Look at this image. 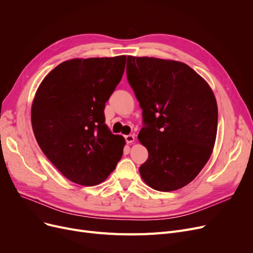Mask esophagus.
I'll use <instances>...</instances> for the list:
<instances>
[{
  "mask_svg": "<svg viewBox=\"0 0 253 253\" xmlns=\"http://www.w3.org/2000/svg\"><path fill=\"white\" fill-rule=\"evenodd\" d=\"M125 139H126L127 143H132V142H134L135 137L133 134H129V135H125Z\"/></svg>",
  "mask_w": 253,
  "mask_h": 253,
  "instance_id": "obj_1",
  "label": "esophagus"
}]
</instances>
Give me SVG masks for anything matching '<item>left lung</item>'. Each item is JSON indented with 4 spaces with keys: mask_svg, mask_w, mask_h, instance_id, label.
Instances as JSON below:
<instances>
[{
    "mask_svg": "<svg viewBox=\"0 0 253 253\" xmlns=\"http://www.w3.org/2000/svg\"><path fill=\"white\" fill-rule=\"evenodd\" d=\"M126 74L142 109L138 139L149 152L140 176L157 191L181 189L213 151L218 117L213 92L188 64L175 60L128 56Z\"/></svg>",
    "mask_w": 253,
    "mask_h": 253,
    "instance_id": "1",
    "label": "left lung"
}]
</instances>
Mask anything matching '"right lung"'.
Listing matches in <instances>:
<instances>
[{
    "label": "right lung",
    "instance_id": "1",
    "mask_svg": "<svg viewBox=\"0 0 253 253\" xmlns=\"http://www.w3.org/2000/svg\"><path fill=\"white\" fill-rule=\"evenodd\" d=\"M125 62V55L66 60L36 92L35 137L50 162L73 182L96 185L121 160L125 139L110 131L103 111L121 81Z\"/></svg>",
    "mask_w": 253,
    "mask_h": 253
}]
</instances>
